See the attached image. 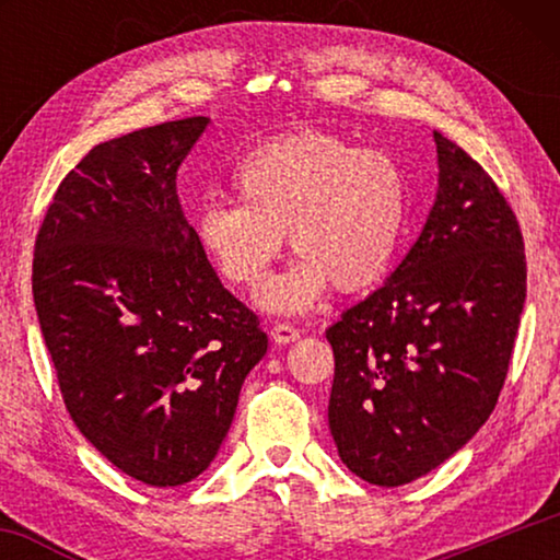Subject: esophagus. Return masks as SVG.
Segmentation results:
<instances>
[{"label":"esophagus","instance_id":"1","mask_svg":"<svg viewBox=\"0 0 560 560\" xmlns=\"http://www.w3.org/2000/svg\"><path fill=\"white\" fill-rule=\"evenodd\" d=\"M299 336H301V330L296 326H291V324H273V328H271V338L277 340L279 346L293 343V340H296Z\"/></svg>","mask_w":560,"mask_h":560}]
</instances>
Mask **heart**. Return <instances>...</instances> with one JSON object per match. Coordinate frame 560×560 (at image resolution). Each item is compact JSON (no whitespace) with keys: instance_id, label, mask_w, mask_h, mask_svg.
I'll return each instance as SVG.
<instances>
[{"instance_id":"obj_1","label":"heart","mask_w":560,"mask_h":560,"mask_svg":"<svg viewBox=\"0 0 560 560\" xmlns=\"http://www.w3.org/2000/svg\"><path fill=\"white\" fill-rule=\"evenodd\" d=\"M232 189L236 202L197 212V242L226 283L257 291L289 234L301 257L264 289L267 308L299 314L334 283L355 293L390 271L407 222V177L387 150L303 128L249 150Z\"/></svg>"}]
</instances>
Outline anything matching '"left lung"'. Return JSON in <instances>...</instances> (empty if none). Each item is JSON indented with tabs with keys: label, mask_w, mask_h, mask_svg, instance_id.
I'll return each mask as SVG.
<instances>
[{
	"label": "left lung",
	"mask_w": 560,
	"mask_h": 560,
	"mask_svg": "<svg viewBox=\"0 0 560 560\" xmlns=\"http://www.w3.org/2000/svg\"><path fill=\"white\" fill-rule=\"evenodd\" d=\"M440 187L385 287L326 330L328 428L360 479L402 487L489 420L526 301L524 236L477 160L434 130Z\"/></svg>",
	"instance_id": "left-lung-1"
}]
</instances>
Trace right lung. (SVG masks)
Returning <instances> with one entry per match:
<instances>
[{
    "mask_svg": "<svg viewBox=\"0 0 560 560\" xmlns=\"http://www.w3.org/2000/svg\"><path fill=\"white\" fill-rule=\"evenodd\" d=\"M207 122L170 120L93 148L61 179L34 244V306L66 410L150 487L210 467L269 346L177 200V167Z\"/></svg>",
    "mask_w": 560,
    "mask_h": 560,
    "instance_id": "right-lung-1",
    "label": "right lung"
}]
</instances>
